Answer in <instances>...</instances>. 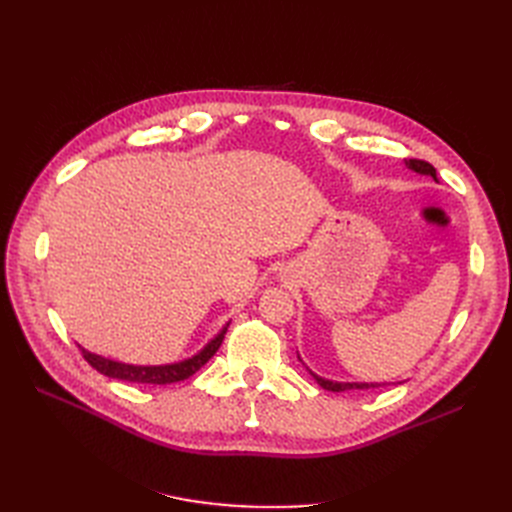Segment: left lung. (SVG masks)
I'll use <instances>...</instances> for the list:
<instances>
[{
  "mask_svg": "<svg viewBox=\"0 0 512 512\" xmlns=\"http://www.w3.org/2000/svg\"><path fill=\"white\" fill-rule=\"evenodd\" d=\"M406 166L416 170V173L421 175H431L433 179H436V168H433L429 162L425 160H406ZM309 374L314 376V380L322 386L324 391H333V393H342V391H350V389H376V386H382V384H376V382H331V380H324L320 376H316L314 371H309Z\"/></svg>",
  "mask_w": 512,
  "mask_h": 512,
  "instance_id": "1",
  "label": "left lung"
}]
</instances>
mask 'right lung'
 Returning <instances> with one entry per match:
<instances>
[{
    "mask_svg": "<svg viewBox=\"0 0 512 512\" xmlns=\"http://www.w3.org/2000/svg\"><path fill=\"white\" fill-rule=\"evenodd\" d=\"M226 331H228V324L211 339V342L203 350L194 354L192 359H185L181 363H170V365H128V363L104 359V356L89 352L85 348H81V352H83V359L91 367L98 369L100 374H104L108 378L136 382V384H173V382H181V380H188L190 376H194L196 371L203 367L215 352H218V348L224 342Z\"/></svg>",
    "mask_w": 512,
    "mask_h": 512,
    "instance_id": "1",
    "label": "right lung"
}]
</instances>
